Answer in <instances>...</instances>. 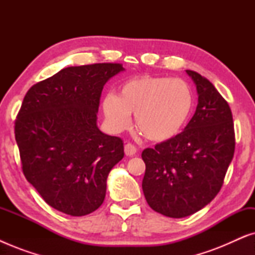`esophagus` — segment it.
Segmentation results:
<instances>
[{"label": "esophagus", "instance_id": "obj_1", "mask_svg": "<svg viewBox=\"0 0 255 255\" xmlns=\"http://www.w3.org/2000/svg\"><path fill=\"white\" fill-rule=\"evenodd\" d=\"M124 152L128 156H132L137 153V147H135L133 144H131V142H128V144H125L124 146Z\"/></svg>", "mask_w": 255, "mask_h": 255}]
</instances>
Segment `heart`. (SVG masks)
<instances>
[{
	"instance_id": "heart-1",
	"label": "heart",
	"mask_w": 255,
	"mask_h": 255,
	"mask_svg": "<svg viewBox=\"0 0 255 255\" xmlns=\"http://www.w3.org/2000/svg\"><path fill=\"white\" fill-rule=\"evenodd\" d=\"M103 114L111 130L121 132L131 123L151 141H166L182 130L194 108L190 86L169 76L144 75L120 87L118 95L104 97Z\"/></svg>"
}]
</instances>
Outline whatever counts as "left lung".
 I'll return each mask as SVG.
<instances>
[{"label": "left lung", "instance_id": "8db88e82", "mask_svg": "<svg viewBox=\"0 0 255 255\" xmlns=\"http://www.w3.org/2000/svg\"><path fill=\"white\" fill-rule=\"evenodd\" d=\"M198 103L181 133L146 148L142 191L149 207L172 218L187 217L216 197L235 154V128L229 104L215 86L187 69Z\"/></svg>", "mask_w": 255, "mask_h": 255}]
</instances>
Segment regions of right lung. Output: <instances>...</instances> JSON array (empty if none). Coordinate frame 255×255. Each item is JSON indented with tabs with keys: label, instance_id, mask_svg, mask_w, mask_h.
Instances as JSON below:
<instances>
[{
	"label": "right lung",
	"instance_id": "right-lung-1",
	"mask_svg": "<svg viewBox=\"0 0 255 255\" xmlns=\"http://www.w3.org/2000/svg\"><path fill=\"white\" fill-rule=\"evenodd\" d=\"M123 71L121 64L67 67L24 97L15 122L22 169L55 210L80 217L103 203L124 146L97 128V111L104 85Z\"/></svg>",
	"mask_w": 255,
	"mask_h": 255
}]
</instances>
